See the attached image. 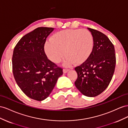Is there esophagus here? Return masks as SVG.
<instances>
[{
    "label": "esophagus",
    "instance_id": "34e87169",
    "mask_svg": "<svg viewBox=\"0 0 128 128\" xmlns=\"http://www.w3.org/2000/svg\"><path fill=\"white\" fill-rule=\"evenodd\" d=\"M69 70H70V69H68V68H64L63 70V72L64 73V74H66V73H67Z\"/></svg>",
    "mask_w": 128,
    "mask_h": 128
}]
</instances>
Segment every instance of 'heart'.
<instances>
[{"label":"heart","instance_id":"obj_1","mask_svg":"<svg viewBox=\"0 0 128 128\" xmlns=\"http://www.w3.org/2000/svg\"><path fill=\"white\" fill-rule=\"evenodd\" d=\"M94 40L92 33L87 30H67L57 32L44 46L48 58L58 63L64 56L65 64H81L86 61L92 53Z\"/></svg>","mask_w":128,"mask_h":128}]
</instances>
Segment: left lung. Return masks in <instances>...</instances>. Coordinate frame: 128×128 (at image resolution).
<instances>
[{"instance_id":"8db88e82","label":"left lung","mask_w":128,"mask_h":128,"mask_svg":"<svg viewBox=\"0 0 128 128\" xmlns=\"http://www.w3.org/2000/svg\"><path fill=\"white\" fill-rule=\"evenodd\" d=\"M88 30L93 35V48L88 59L75 68L78 78L74 84L83 95L94 97L102 93L110 83L116 55L114 46L106 35L94 29Z\"/></svg>"}]
</instances>
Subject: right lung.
Wrapping results in <instances>:
<instances>
[{
	"label": "right lung",
	"instance_id": "right-lung-1",
	"mask_svg": "<svg viewBox=\"0 0 128 128\" xmlns=\"http://www.w3.org/2000/svg\"><path fill=\"white\" fill-rule=\"evenodd\" d=\"M54 28L38 27L22 38L14 47L12 71L18 85L27 96L42 101L52 92L63 68L48 59L46 38Z\"/></svg>",
	"mask_w": 128,
	"mask_h": 128
}]
</instances>
